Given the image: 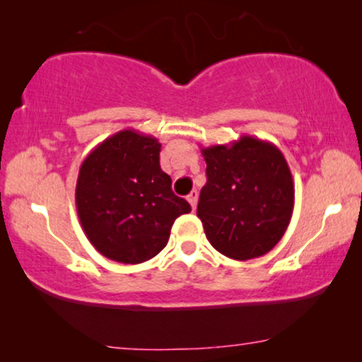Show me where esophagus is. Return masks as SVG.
Masks as SVG:
<instances>
[{
  "instance_id": "34e87169",
  "label": "esophagus",
  "mask_w": 362,
  "mask_h": 362,
  "mask_svg": "<svg viewBox=\"0 0 362 362\" xmlns=\"http://www.w3.org/2000/svg\"><path fill=\"white\" fill-rule=\"evenodd\" d=\"M187 201H189L192 211H196V206H197V191H191V194L187 196Z\"/></svg>"
}]
</instances>
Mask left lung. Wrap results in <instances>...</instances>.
Returning a JSON list of instances; mask_svg holds the SVG:
<instances>
[{"label":"left lung","mask_w":362,"mask_h":362,"mask_svg":"<svg viewBox=\"0 0 362 362\" xmlns=\"http://www.w3.org/2000/svg\"><path fill=\"white\" fill-rule=\"evenodd\" d=\"M201 151L207 182L197 217L207 240L234 260L265 255L284 237L293 214L295 185L284 153L249 135Z\"/></svg>","instance_id":"obj_1"}]
</instances>
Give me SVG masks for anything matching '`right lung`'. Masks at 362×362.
<instances>
[{"label": "right lung", "instance_id": "add662e5", "mask_svg": "<svg viewBox=\"0 0 362 362\" xmlns=\"http://www.w3.org/2000/svg\"><path fill=\"white\" fill-rule=\"evenodd\" d=\"M161 143L122 130L88 153L76 186L78 221L90 244L107 259L141 264L160 254L176 217L189 202L171 189L160 166Z\"/></svg>", "mask_w": 362, "mask_h": 362}]
</instances>
